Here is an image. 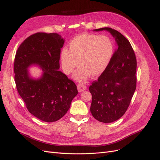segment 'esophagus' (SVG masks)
Returning <instances> with one entry per match:
<instances>
[{
	"mask_svg": "<svg viewBox=\"0 0 160 160\" xmlns=\"http://www.w3.org/2000/svg\"><path fill=\"white\" fill-rule=\"evenodd\" d=\"M87 89V86L85 83H79L78 85H77V89L79 92H82Z\"/></svg>",
	"mask_w": 160,
	"mask_h": 160,
	"instance_id": "34e87169",
	"label": "esophagus"
}]
</instances>
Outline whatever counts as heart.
Instances as JSON below:
<instances>
[{"mask_svg": "<svg viewBox=\"0 0 160 160\" xmlns=\"http://www.w3.org/2000/svg\"><path fill=\"white\" fill-rule=\"evenodd\" d=\"M112 41L108 36L85 34L75 37L69 43V50L64 48L61 58L62 69L66 74L73 72L77 81H84L89 75L97 77L102 74L109 65L113 55Z\"/></svg>", "mask_w": 160, "mask_h": 160, "instance_id": "obj_1", "label": "heart"}]
</instances>
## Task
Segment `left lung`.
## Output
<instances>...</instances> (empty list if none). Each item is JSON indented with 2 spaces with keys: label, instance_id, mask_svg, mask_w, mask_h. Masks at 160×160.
I'll use <instances>...</instances> for the list:
<instances>
[{
  "label": "left lung",
  "instance_id": "8db88e82",
  "mask_svg": "<svg viewBox=\"0 0 160 160\" xmlns=\"http://www.w3.org/2000/svg\"><path fill=\"white\" fill-rule=\"evenodd\" d=\"M103 30L113 35L117 47L107 68L89 87L90 111L99 122L111 123L122 118L129 106L136 89L137 61L132 45L122 34L109 27L95 31Z\"/></svg>",
  "mask_w": 160,
  "mask_h": 160
}]
</instances>
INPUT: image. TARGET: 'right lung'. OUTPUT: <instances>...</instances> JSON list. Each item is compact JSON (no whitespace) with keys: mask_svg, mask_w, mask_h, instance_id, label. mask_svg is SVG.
Returning <instances> with one entry per match:
<instances>
[{"mask_svg":"<svg viewBox=\"0 0 160 160\" xmlns=\"http://www.w3.org/2000/svg\"><path fill=\"white\" fill-rule=\"evenodd\" d=\"M64 42L57 33L37 32L21 43L14 58L18 93L28 111L45 122H54L63 117L78 93L74 82L58 71ZM32 64L39 65L43 71L37 80L31 78L27 71Z\"/></svg>","mask_w":160,"mask_h":160,"instance_id":"add662e5","label":"right lung"}]
</instances>
